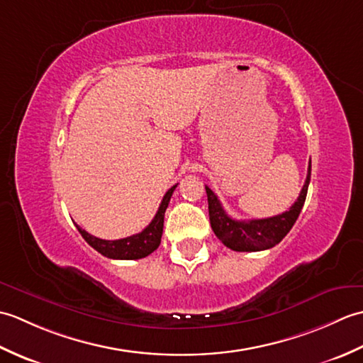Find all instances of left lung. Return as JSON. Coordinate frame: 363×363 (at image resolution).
<instances>
[{"instance_id":"left-lung-1","label":"left lung","mask_w":363,"mask_h":363,"mask_svg":"<svg viewBox=\"0 0 363 363\" xmlns=\"http://www.w3.org/2000/svg\"><path fill=\"white\" fill-rule=\"evenodd\" d=\"M311 169L312 162H309V169H307L303 190H301L295 204L290 207V211H285L281 215H276V217L262 220L245 221L230 218L223 209L217 195L206 186L207 203H209V220L215 235L220 238L223 245L233 251L251 252L273 248L290 233V229L299 217V212L303 209L307 196V189H309Z\"/></svg>"}]
</instances>
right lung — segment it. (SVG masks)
Segmentation results:
<instances>
[{
	"mask_svg": "<svg viewBox=\"0 0 363 363\" xmlns=\"http://www.w3.org/2000/svg\"><path fill=\"white\" fill-rule=\"evenodd\" d=\"M176 187L177 184L167 191L164 198H162V203L159 206L157 213L154 215L152 221L142 230V233H138L135 235L120 238V240H103V238L90 235L87 230H84L78 225H76V228H78L79 234L84 237V240H86L91 248L96 250L99 254H103V256L109 259L135 260V259L150 256V254L152 251H156L160 245L162 233H164L165 211Z\"/></svg>",
	"mask_w": 363,
	"mask_h": 363,
	"instance_id": "obj_1",
	"label": "right lung"
}]
</instances>
